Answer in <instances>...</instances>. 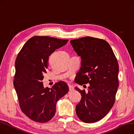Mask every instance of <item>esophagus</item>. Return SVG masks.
Returning a JSON list of instances; mask_svg holds the SVG:
<instances>
[{
  "instance_id": "34e87169",
  "label": "esophagus",
  "mask_w": 134,
  "mask_h": 134,
  "mask_svg": "<svg viewBox=\"0 0 134 134\" xmlns=\"http://www.w3.org/2000/svg\"><path fill=\"white\" fill-rule=\"evenodd\" d=\"M69 91H73L74 90V87L73 86H71V85H69Z\"/></svg>"
}]
</instances>
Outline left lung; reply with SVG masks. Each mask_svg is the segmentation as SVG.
<instances>
[{"instance_id":"1","label":"left lung","mask_w":134,"mask_h":134,"mask_svg":"<svg viewBox=\"0 0 134 134\" xmlns=\"http://www.w3.org/2000/svg\"><path fill=\"white\" fill-rule=\"evenodd\" d=\"M70 42L81 58L75 82L80 85L90 83L87 93L75 87L82 96L76 113L81 121L94 123L106 116L115 103L119 86L117 60L104 40L88 36Z\"/></svg>"}]
</instances>
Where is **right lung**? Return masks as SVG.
I'll list each match as a JSON object with an SVG mask.
<instances>
[{
    "mask_svg": "<svg viewBox=\"0 0 134 134\" xmlns=\"http://www.w3.org/2000/svg\"><path fill=\"white\" fill-rule=\"evenodd\" d=\"M68 40L35 36L25 43L15 61L13 80L20 108L31 120L45 123L54 117L57 102L67 93L69 87L62 81L51 88L43 87L49 56L65 45Z\"/></svg>",
    "mask_w": 134,
    "mask_h": 134,
    "instance_id": "1",
    "label": "right lung"
}]
</instances>
